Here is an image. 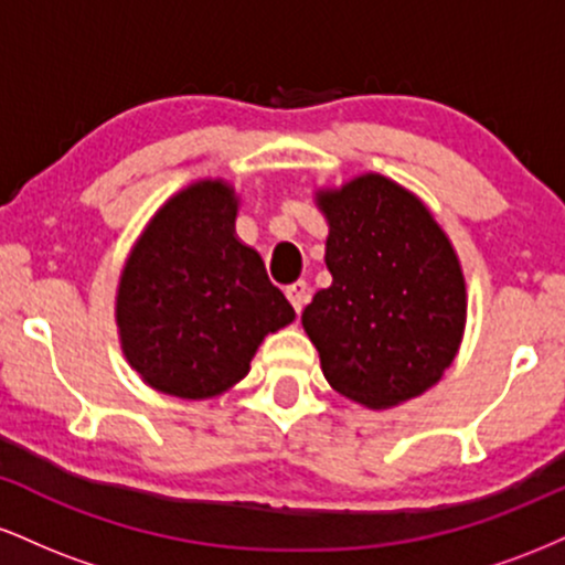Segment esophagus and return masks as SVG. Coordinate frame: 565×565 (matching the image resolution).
<instances>
[{
    "instance_id": "1",
    "label": "esophagus",
    "mask_w": 565,
    "mask_h": 565,
    "mask_svg": "<svg viewBox=\"0 0 565 565\" xmlns=\"http://www.w3.org/2000/svg\"><path fill=\"white\" fill-rule=\"evenodd\" d=\"M287 297H289V302H291V308L297 310V313H300V310L305 308V302H308V284L305 281H295V284H289L287 287Z\"/></svg>"
}]
</instances>
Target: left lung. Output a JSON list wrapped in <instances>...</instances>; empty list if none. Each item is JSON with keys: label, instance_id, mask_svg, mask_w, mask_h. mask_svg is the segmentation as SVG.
Segmentation results:
<instances>
[{"label": "left lung", "instance_id": "1", "mask_svg": "<svg viewBox=\"0 0 565 565\" xmlns=\"http://www.w3.org/2000/svg\"><path fill=\"white\" fill-rule=\"evenodd\" d=\"M332 287L302 329L329 385L355 404L393 408L430 391L462 345L468 287L457 249L408 188L380 172L319 188Z\"/></svg>", "mask_w": 565, "mask_h": 565}]
</instances>
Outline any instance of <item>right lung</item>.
Here are the masks:
<instances>
[{"label": "right lung", "mask_w": 565, "mask_h": 565, "mask_svg": "<svg viewBox=\"0 0 565 565\" xmlns=\"http://www.w3.org/2000/svg\"><path fill=\"white\" fill-rule=\"evenodd\" d=\"M238 196L223 178L180 188L148 220L116 287V329L129 366L153 391L204 401L249 374L268 334L295 308L236 236Z\"/></svg>", "instance_id": "add662e5"}]
</instances>
